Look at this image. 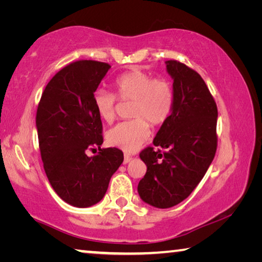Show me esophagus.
<instances>
[{
	"label": "esophagus",
	"instance_id": "obj_1",
	"mask_svg": "<svg viewBox=\"0 0 262 262\" xmlns=\"http://www.w3.org/2000/svg\"><path fill=\"white\" fill-rule=\"evenodd\" d=\"M130 159H132V156H130V155L125 154V157H123V163L127 164L128 162H130Z\"/></svg>",
	"mask_w": 262,
	"mask_h": 262
}]
</instances>
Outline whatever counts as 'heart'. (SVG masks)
<instances>
[{
  "label": "heart",
  "instance_id": "heart-1",
  "mask_svg": "<svg viewBox=\"0 0 262 262\" xmlns=\"http://www.w3.org/2000/svg\"><path fill=\"white\" fill-rule=\"evenodd\" d=\"M113 90L114 95L97 90L92 96V103L101 120L112 123L117 118V99L121 103L132 101L129 115L134 119L111 128L106 139L111 145L133 152L149 140L151 134L149 122L159 126L170 118L174 103L173 89L166 78L130 70L114 79Z\"/></svg>",
  "mask_w": 262,
  "mask_h": 262
}]
</instances>
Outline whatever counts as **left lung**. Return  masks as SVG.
<instances>
[{"instance_id": "left-lung-1", "label": "left lung", "mask_w": 262, "mask_h": 262, "mask_svg": "<svg viewBox=\"0 0 262 262\" xmlns=\"http://www.w3.org/2000/svg\"><path fill=\"white\" fill-rule=\"evenodd\" d=\"M173 78L174 103L170 118L140 158L147 172L137 190L142 200L156 208L184 201L206 174L217 149V106L202 77L177 60L166 61Z\"/></svg>"}]
</instances>
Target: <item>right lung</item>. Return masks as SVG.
Returning a JSON list of instances; mask_svg holds the SVG:
<instances>
[{"instance_id": "obj_1", "label": "right lung", "mask_w": 262, "mask_h": 262, "mask_svg": "<svg viewBox=\"0 0 262 262\" xmlns=\"http://www.w3.org/2000/svg\"><path fill=\"white\" fill-rule=\"evenodd\" d=\"M111 66L95 60L72 62L43 90L37 110L39 148L46 176L69 205L86 208L99 202L110 179L123 162L118 148L101 149L103 125L92 96ZM99 152L89 158V149Z\"/></svg>"}]
</instances>
